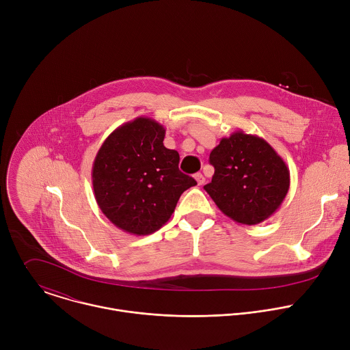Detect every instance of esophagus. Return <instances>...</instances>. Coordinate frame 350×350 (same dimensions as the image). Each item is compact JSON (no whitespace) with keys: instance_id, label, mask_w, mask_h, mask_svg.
Here are the masks:
<instances>
[{"instance_id":"1","label":"esophagus","mask_w":350,"mask_h":350,"mask_svg":"<svg viewBox=\"0 0 350 350\" xmlns=\"http://www.w3.org/2000/svg\"><path fill=\"white\" fill-rule=\"evenodd\" d=\"M193 177H195V180H196L198 185H204V183H205V177H204V174H202V173H196Z\"/></svg>"}]
</instances>
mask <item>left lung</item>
<instances>
[{"instance_id": "8db88e82", "label": "left lung", "mask_w": 350, "mask_h": 350, "mask_svg": "<svg viewBox=\"0 0 350 350\" xmlns=\"http://www.w3.org/2000/svg\"><path fill=\"white\" fill-rule=\"evenodd\" d=\"M209 161L215 174L204 188L227 217L255 226L278 211L289 189V169L265 138L234 131L212 149Z\"/></svg>"}]
</instances>
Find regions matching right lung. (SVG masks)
Segmentation results:
<instances>
[{"mask_svg": "<svg viewBox=\"0 0 350 350\" xmlns=\"http://www.w3.org/2000/svg\"><path fill=\"white\" fill-rule=\"evenodd\" d=\"M166 130L139 116L113 130L92 163V188L103 213L133 235L158 231L181 193L196 181L178 170L180 155L163 145Z\"/></svg>", "mask_w": 350, "mask_h": 350, "instance_id": "1", "label": "right lung"}]
</instances>
